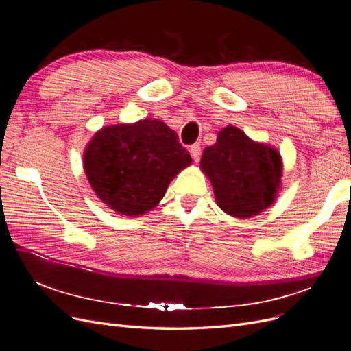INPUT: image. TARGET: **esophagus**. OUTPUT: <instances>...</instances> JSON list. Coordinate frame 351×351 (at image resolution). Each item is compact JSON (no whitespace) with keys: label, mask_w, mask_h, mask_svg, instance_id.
Listing matches in <instances>:
<instances>
[{"label":"esophagus","mask_w":351,"mask_h":351,"mask_svg":"<svg viewBox=\"0 0 351 351\" xmlns=\"http://www.w3.org/2000/svg\"><path fill=\"white\" fill-rule=\"evenodd\" d=\"M190 155H192L193 161L197 162L200 159V155H202V146H200V142H196L193 143L192 146H190Z\"/></svg>","instance_id":"esophagus-1"}]
</instances>
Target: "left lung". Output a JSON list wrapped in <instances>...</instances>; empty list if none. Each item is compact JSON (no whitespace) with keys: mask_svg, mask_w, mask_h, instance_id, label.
Masks as SVG:
<instances>
[{"mask_svg":"<svg viewBox=\"0 0 351 351\" xmlns=\"http://www.w3.org/2000/svg\"><path fill=\"white\" fill-rule=\"evenodd\" d=\"M200 168L210 180L218 206L237 218L267 209L282 174L281 156L274 147L250 141L232 125L218 133L215 145L205 147Z\"/></svg>","mask_w":351,"mask_h":351,"instance_id":"8db88e82","label":"left lung"}]
</instances>
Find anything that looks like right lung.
Here are the masks:
<instances>
[{"label": "right lung", "mask_w": 351, "mask_h": 351, "mask_svg": "<svg viewBox=\"0 0 351 351\" xmlns=\"http://www.w3.org/2000/svg\"><path fill=\"white\" fill-rule=\"evenodd\" d=\"M190 162L177 133L155 119L105 127L93 136L83 158L99 199L132 217L156 206L169 182Z\"/></svg>", "instance_id": "1"}]
</instances>
